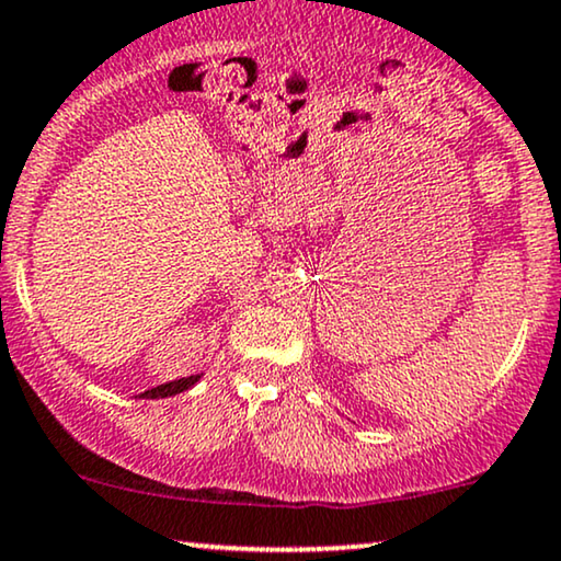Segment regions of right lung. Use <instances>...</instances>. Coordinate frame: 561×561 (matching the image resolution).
<instances>
[{
    "label": "right lung",
    "instance_id": "1",
    "mask_svg": "<svg viewBox=\"0 0 561 561\" xmlns=\"http://www.w3.org/2000/svg\"><path fill=\"white\" fill-rule=\"evenodd\" d=\"M198 380H202V375H188V378H181V380H173V382H162V386L150 388V391L141 393V399H168V396L183 393V391H188V388H194Z\"/></svg>",
    "mask_w": 561,
    "mask_h": 561
}]
</instances>
